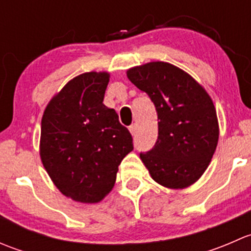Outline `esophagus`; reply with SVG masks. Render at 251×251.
<instances>
[{"label":"esophagus","instance_id":"1","mask_svg":"<svg viewBox=\"0 0 251 251\" xmlns=\"http://www.w3.org/2000/svg\"><path fill=\"white\" fill-rule=\"evenodd\" d=\"M128 130H130V132L132 133V136L136 135V130H137V126H136V124H132V125L128 127Z\"/></svg>","mask_w":251,"mask_h":251}]
</instances>
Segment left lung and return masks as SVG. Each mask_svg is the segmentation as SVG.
Returning a JSON list of instances; mask_svg holds the SVG:
<instances>
[{"label":"left lung","mask_w":251,"mask_h":251,"mask_svg":"<svg viewBox=\"0 0 251 251\" xmlns=\"http://www.w3.org/2000/svg\"><path fill=\"white\" fill-rule=\"evenodd\" d=\"M128 80L151 97L158 113V140L141 160L156 183L183 189L198 181L219 142L211 97L188 73L166 62L130 68Z\"/></svg>","instance_id":"obj_1"}]
</instances>
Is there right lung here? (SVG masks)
<instances>
[{
    "label": "right lung",
    "mask_w": 251,
    "mask_h": 251,
    "mask_svg": "<svg viewBox=\"0 0 251 251\" xmlns=\"http://www.w3.org/2000/svg\"><path fill=\"white\" fill-rule=\"evenodd\" d=\"M108 72L77 75L48 102L40 156L54 186L78 203H100L115 184L132 137L116 111L103 104Z\"/></svg>",
    "instance_id": "obj_1"
}]
</instances>
